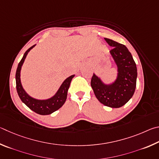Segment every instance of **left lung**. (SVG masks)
Here are the masks:
<instances>
[{"label":"left lung","mask_w":159,"mask_h":159,"mask_svg":"<svg viewBox=\"0 0 159 159\" xmlns=\"http://www.w3.org/2000/svg\"><path fill=\"white\" fill-rule=\"evenodd\" d=\"M112 49L110 53L117 67L116 80L105 84L101 77L93 75L91 86L97 99L105 106L119 108L124 105L134 94L137 80V67L130 52L124 44L105 38Z\"/></svg>","instance_id":"8db88e82"}]
</instances>
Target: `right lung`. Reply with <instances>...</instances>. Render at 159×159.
<instances>
[{
  "label": "right lung",
  "mask_w": 159,
  "mask_h": 159,
  "mask_svg": "<svg viewBox=\"0 0 159 159\" xmlns=\"http://www.w3.org/2000/svg\"><path fill=\"white\" fill-rule=\"evenodd\" d=\"M35 46L33 45L27 50L24 53V54L22 57L20 62L19 63L17 68L16 71V87L17 93L19 98L21 100V101L26 105L28 107H29L30 110H33L35 113L39 114L41 115H47L53 113L55 111L58 110L60 107L63 106V105L65 103L67 98V94L68 91L72 81V79L75 77V75H72L71 76L67 78L64 80L62 84L58 89L57 92L54 94L50 98L45 100H39L33 98L28 94L26 91L22 87L20 78L21 69L23 66V63L25 61L28 53L30 52V50L33 49Z\"/></svg>",
  "instance_id": "1"
}]
</instances>
